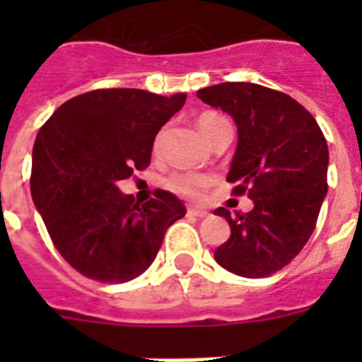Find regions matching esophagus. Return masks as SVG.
Instances as JSON below:
<instances>
[{"label":"esophagus","instance_id":"1","mask_svg":"<svg viewBox=\"0 0 362 362\" xmlns=\"http://www.w3.org/2000/svg\"><path fill=\"white\" fill-rule=\"evenodd\" d=\"M187 216H193V218H206L209 216V212L203 209H187Z\"/></svg>","mask_w":362,"mask_h":362}]
</instances>
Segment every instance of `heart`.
Wrapping results in <instances>:
<instances>
[{
    "instance_id": "heart-1",
    "label": "heart",
    "mask_w": 362,
    "mask_h": 362,
    "mask_svg": "<svg viewBox=\"0 0 362 362\" xmlns=\"http://www.w3.org/2000/svg\"><path fill=\"white\" fill-rule=\"evenodd\" d=\"M229 122L223 118L221 115H216V112H203V115L197 118V125L201 133L206 136V141H210L212 136L216 135V131L223 127ZM161 141H163V133H159L158 139H156V150H159L161 146ZM212 178L206 175H199V173H180V175H173L169 178V187L178 195H186V197H199L203 195V192L210 186Z\"/></svg>"
}]
</instances>
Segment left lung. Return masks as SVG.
I'll return each instance as SVG.
<instances>
[{
    "instance_id": "8db88e82",
    "label": "left lung",
    "mask_w": 362,
    "mask_h": 362,
    "mask_svg": "<svg viewBox=\"0 0 362 362\" xmlns=\"http://www.w3.org/2000/svg\"><path fill=\"white\" fill-rule=\"evenodd\" d=\"M197 98L237 124L238 142L227 182L253 201L231 218V237L214 252L218 264L244 278H264L297 257L314 233L327 195L329 148L320 125L287 93L252 82H223Z\"/></svg>"
}]
</instances>
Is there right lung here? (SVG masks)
<instances>
[{"label":"right lung","mask_w":362,"mask_h":362,"mask_svg":"<svg viewBox=\"0 0 362 362\" xmlns=\"http://www.w3.org/2000/svg\"><path fill=\"white\" fill-rule=\"evenodd\" d=\"M186 103L135 88L93 90L65 101L37 133L31 197L54 246L81 274L124 284L152 264L165 231L186 216L156 189L144 204L118 182L146 169L158 131Z\"/></svg>","instance_id":"1"}]
</instances>
